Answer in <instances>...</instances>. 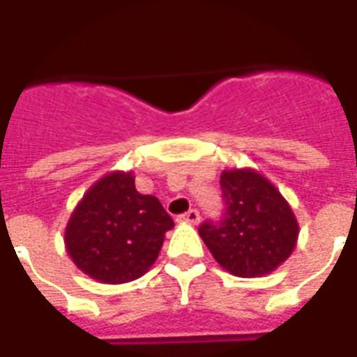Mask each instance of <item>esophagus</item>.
Masks as SVG:
<instances>
[{
	"mask_svg": "<svg viewBox=\"0 0 357 357\" xmlns=\"http://www.w3.org/2000/svg\"><path fill=\"white\" fill-rule=\"evenodd\" d=\"M178 221L179 223H189V225H199L200 215L197 210H189V212L183 213V215H179Z\"/></svg>",
	"mask_w": 357,
	"mask_h": 357,
	"instance_id": "1",
	"label": "esophagus"
}]
</instances>
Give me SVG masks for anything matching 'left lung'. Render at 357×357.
<instances>
[{
    "label": "left lung",
    "mask_w": 357,
    "mask_h": 357,
    "mask_svg": "<svg viewBox=\"0 0 357 357\" xmlns=\"http://www.w3.org/2000/svg\"><path fill=\"white\" fill-rule=\"evenodd\" d=\"M225 219L199 229L213 259L238 278L274 273L291 255L299 238V221L273 181L255 168H231L219 178Z\"/></svg>",
    "instance_id": "1"
}]
</instances>
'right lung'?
I'll return each mask as SVG.
<instances>
[{
  "label": "right lung",
  "instance_id": "1",
  "mask_svg": "<svg viewBox=\"0 0 357 357\" xmlns=\"http://www.w3.org/2000/svg\"><path fill=\"white\" fill-rule=\"evenodd\" d=\"M132 172L113 170L94 181L73 208L66 252L100 284H126L157 261L174 219L153 195H142Z\"/></svg>",
  "mask_w": 357,
  "mask_h": 357
}]
</instances>
